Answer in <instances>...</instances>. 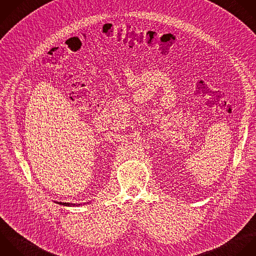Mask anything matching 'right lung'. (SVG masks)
<instances>
[{
    "instance_id": "right-lung-1",
    "label": "right lung",
    "mask_w": 256,
    "mask_h": 256,
    "mask_svg": "<svg viewBox=\"0 0 256 256\" xmlns=\"http://www.w3.org/2000/svg\"><path fill=\"white\" fill-rule=\"evenodd\" d=\"M62 204H64V206H74V204H66V202H62Z\"/></svg>"
}]
</instances>
